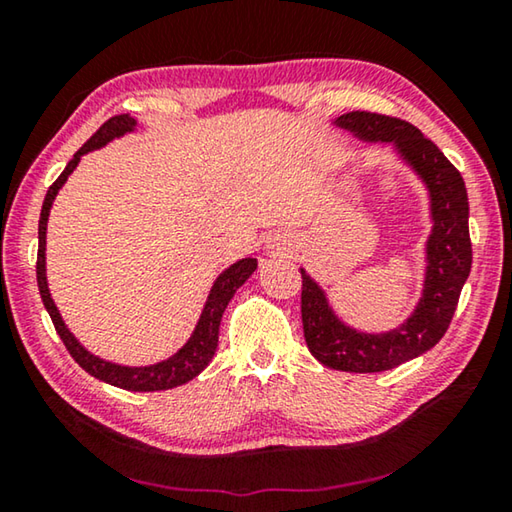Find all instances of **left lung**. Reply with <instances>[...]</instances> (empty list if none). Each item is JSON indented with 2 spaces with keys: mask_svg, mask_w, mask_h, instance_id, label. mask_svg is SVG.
<instances>
[{
  "mask_svg": "<svg viewBox=\"0 0 512 512\" xmlns=\"http://www.w3.org/2000/svg\"><path fill=\"white\" fill-rule=\"evenodd\" d=\"M336 124L368 142H391L420 173L431 194L433 232L427 244V277L418 309L388 334H363L343 325L329 309L323 289L302 273V329L309 352L327 368L343 372H381L420 357L443 339L472 268L470 205L461 171L409 121L354 110Z\"/></svg>",
  "mask_w": 512,
  "mask_h": 512,
  "instance_id": "left-lung-1",
  "label": "left lung"
}]
</instances>
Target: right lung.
Returning a JSON list of instances; mask_svg holds the SVG:
<instances>
[{"mask_svg": "<svg viewBox=\"0 0 512 512\" xmlns=\"http://www.w3.org/2000/svg\"><path fill=\"white\" fill-rule=\"evenodd\" d=\"M135 128V119L128 115H117L110 117L106 124H103L97 133H94L88 142H85L79 151L74 153V158L67 162L65 171L56 178V183L47 189L45 203H42V212H40V223H38V262H36V275H38V289H40V298L45 302V309L49 311L51 323H54L56 332L60 339H63L67 352L72 354V359L79 363V366L90 372L92 377H97L101 381H106L110 386L124 388V391H135V393H149V391H169V388L183 386L189 379H194L198 372L207 368V363L212 361L216 345H219V325H221V316L225 307H228L230 298L235 296V291L244 284L253 271L257 268V259L246 257L239 259L237 264H232L230 268L216 277L214 287L210 291V298L205 302V309L201 314V320L194 329L192 339L185 343L183 350H178L173 357L167 361L155 363V366H144V368H128V366H117V363L103 361L99 357H94L83 345L74 339L72 332L65 327L63 318H60L58 309L51 300V293L47 287V275H45V244H47V219H49V210L51 203L58 194V189L65 185V180L69 173L76 169L81 155H85L92 149H99V146L108 144L112 137H119Z\"/></svg>", "mask_w": 512, "mask_h": 512, "instance_id": "add662e5", "label": "right lung"}]
</instances>
